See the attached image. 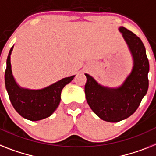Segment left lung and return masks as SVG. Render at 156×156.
Returning <instances> with one entry per match:
<instances>
[{"instance_id":"left-lung-1","label":"left lung","mask_w":156,"mask_h":156,"mask_svg":"<svg viewBox=\"0 0 156 156\" xmlns=\"http://www.w3.org/2000/svg\"><path fill=\"white\" fill-rule=\"evenodd\" d=\"M120 31L134 58V66L125 83L118 89H108L98 84L86 74L85 93L87 103L97 115L108 122H118L133 114L148 89L149 62L143 42L124 27Z\"/></svg>"}]
</instances>
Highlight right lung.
I'll return each instance as SVG.
<instances>
[{"label": "right lung", "instance_id": "obj_1", "mask_svg": "<svg viewBox=\"0 0 156 156\" xmlns=\"http://www.w3.org/2000/svg\"><path fill=\"white\" fill-rule=\"evenodd\" d=\"M10 49L7 58V66L5 73V87L9 99L16 111L24 118L30 120H40L50 116L55 110L61 100V92L74 76L65 78L47 88L40 90H29L20 88L12 74Z\"/></svg>", "mask_w": 156, "mask_h": 156}]
</instances>
